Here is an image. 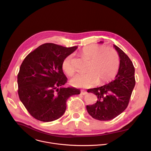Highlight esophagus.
Listing matches in <instances>:
<instances>
[{
    "label": "esophagus",
    "mask_w": 151,
    "mask_h": 151,
    "mask_svg": "<svg viewBox=\"0 0 151 151\" xmlns=\"http://www.w3.org/2000/svg\"><path fill=\"white\" fill-rule=\"evenodd\" d=\"M87 91H83V90H82L81 91V94L83 95V96H85V95H86V94H87Z\"/></svg>",
    "instance_id": "34e87169"
}]
</instances>
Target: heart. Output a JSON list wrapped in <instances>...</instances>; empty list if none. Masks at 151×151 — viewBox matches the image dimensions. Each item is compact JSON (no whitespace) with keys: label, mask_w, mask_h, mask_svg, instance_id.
I'll list each match as a JSON object with an SVG mask.
<instances>
[{"label":"heart","mask_w":151,"mask_h":151,"mask_svg":"<svg viewBox=\"0 0 151 151\" xmlns=\"http://www.w3.org/2000/svg\"><path fill=\"white\" fill-rule=\"evenodd\" d=\"M79 54L83 58L90 60V62L87 73H78L70 80L75 87L90 88L96 83L100 85L108 82L116 75L119 63L118 55L114 49L91 44L82 48ZM62 69L70 76L74 74L76 69L72 63V55L64 59Z\"/></svg>","instance_id":"obj_1"}]
</instances>
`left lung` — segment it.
Segmentation results:
<instances>
[{"mask_svg": "<svg viewBox=\"0 0 151 151\" xmlns=\"http://www.w3.org/2000/svg\"><path fill=\"white\" fill-rule=\"evenodd\" d=\"M119 58V68L115 79L100 87L88 89L97 96V102L87 105L88 114L99 121H109L120 115L127 108L136 84L132 61L119 47L114 45Z\"/></svg>", "mask_w": 151, "mask_h": 151, "instance_id": "left-lung-1", "label": "left lung"}]
</instances>
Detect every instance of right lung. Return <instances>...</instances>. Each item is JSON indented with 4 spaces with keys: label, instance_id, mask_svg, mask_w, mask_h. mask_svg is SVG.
Segmentation results:
<instances>
[{
    "label": "right lung",
    "instance_id": "obj_1",
    "mask_svg": "<svg viewBox=\"0 0 151 151\" xmlns=\"http://www.w3.org/2000/svg\"><path fill=\"white\" fill-rule=\"evenodd\" d=\"M76 48L46 43L23 60L17 76L18 93L35 119L43 122L58 119L65 112L67 100L80 94L79 89L64 87L68 79L62 69L64 59Z\"/></svg>",
    "mask_w": 151,
    "mask_h": 151
}]
</instances>
